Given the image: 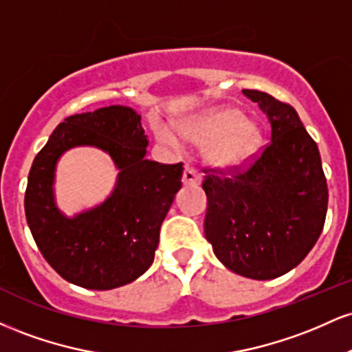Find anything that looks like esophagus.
<instances>
[{"label": "esophagus", "instance_id": "esophagus-1", "mask_svg": "<svg viewBox=\"0 0 352 352\" xmlns=\"http://www.w3.org/2000/svg\"><path fill=\"white\" fill-rule=\"evenodd\" d=\"M182 180H184V185H199L201 182V175L195 170V168L187 165L184 170V179Z\"/></svg>", "mask_w": 352, "mask_h": 352}]
</instances>
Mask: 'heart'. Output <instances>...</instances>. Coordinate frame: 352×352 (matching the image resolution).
I'll return each mask as SVG.
<instances>
[{
    "mask_svg": "<svg viewBox=\"0 0 352 352\" xmlns=\"http://www.w3.org/2000/svg\"><path fill=\"white\" fill-rule=\"evenodd\" d=\"M182 134L199 144H208V159L223 167H241L252 162L263 145L258 124L243 119L238 109L223 107L182 125ZM159 139L177 142L167 129H160Z\"/></svg>",
    "mask_w": 352,
    "mask_h": 352,
    "instance_id": "b5f03b06",
    "label": "heart"
}]
</instances>
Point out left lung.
Listing matches in <instances>:
<instances>
[{
  "label": "left lung",
  "instance_id": "8db88e82",
  "mask_svg": "<svg viewBox=\"0 0 352 352\" xmlns=\"http://www.w3.org/2000/svg\"><path fill=\"white\" fill-rule=\"evenodd\" d=\"M272 125V140L248 164L204 168L205 238L233 273L273 280L305 260L324 227L328 184L318 145L289 104L243 89Z\"/></svg>",
  "mask_w": 352,
  "mask_h": 352
}]
</instances>
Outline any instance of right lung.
Segmentation results:
<instances>
[{
  "instance_id": "add662e5",
  "label": "right lung",
  "mask_w": 352,
  "mask_h": 352,
  "mask_svg": "<svg viewBox=\"0 0 352 352\" xmlns=\"http://www.w3.org/2000/svg\"><path fill=\"white\" fill-rule=\"evenodd\" d=\"M140 116L109 106L67 117L36 155L28 175L24 212L44 260L72 285L112 289L137 280L152 265L162 225L182 187L184 164H159L147 153ZM78 144L107 151L121 172L99 208L67 219L54 201L57 159Z\"/></svg>"
}]
</instances>
